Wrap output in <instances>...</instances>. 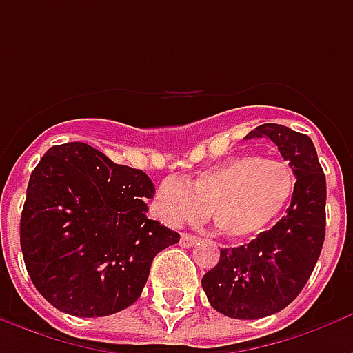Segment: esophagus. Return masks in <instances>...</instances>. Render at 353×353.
<instances>
[{
    "mask_svg": "<svg viewBox=\"0 0 353 353\" xmlns=\"http://www.w3.org/2000/svg\"><path fill=\"white\" fill-rule=\"evenodd\" d=\"M196 242H199V238L192 236V234H181V238H179V244L183 245V248H191Z\"/></svg>",
    "mask_w": 353,
    "mask_h": 353,
    "instance_id": "1",
    "label": "esophagus"
}]
</instances>
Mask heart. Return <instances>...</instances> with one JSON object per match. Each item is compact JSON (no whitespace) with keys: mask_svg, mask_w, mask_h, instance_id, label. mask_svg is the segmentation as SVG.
<instances>
[{"mask_svg":"<svg viewBox=\"0 0 353 353\" xmlns=\"http://www.w3.org/2000/svg\"><path fill=\"white\" fill-rule=\"evenodd\" d=\"M285 162L257 154L232 157L185 183L166 179L157 187V210L168 225L200 221L204 215L230 240H252L272 225L295 192Z\"/></svg>","mask_w":353,"mask_h":353,"instance_id":"1","label":"heart"}]
</instances>
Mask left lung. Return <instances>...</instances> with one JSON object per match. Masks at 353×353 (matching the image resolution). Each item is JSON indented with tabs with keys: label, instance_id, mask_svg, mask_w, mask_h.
<instances>
[{
	"label": "left lung",
	"instance_id": "1",
	"mask_svg": "<svg viewBox=\"0 0 353 353\" xmlns=\"http://www.w3.org/2000/svg\"><path fill=\"white\" fill-rule=\"evenodd\" d=\"M268 138L296 177L288 214L250 244L221 250L202 278L215 310L234 319H257L283 310L303 291L325 240V174L306 134L266 123L245 139Z\"/></svg>",
	"mask_w": 353,
	"mask_h": 353
}]
</instances>
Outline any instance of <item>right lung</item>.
<instances>
[{
  "instance_id": "add662e5",
  "label": "right lung",
  "mask_w": 353,
  "mask_h": 353,
  "mask_svg": "<svg viewBox=\"0 0 353 353\" xmlns=\"http://www.w3.org/2000/svg\"><path fill=\"white\" fill-rule=\"evenodd\" d=\"M154 185L94 147H50L30 176L20 248L35 289L79 318L109 316L138 301L154 255L179 234L147 217Z\"/></svg>"
}]
</instances>
